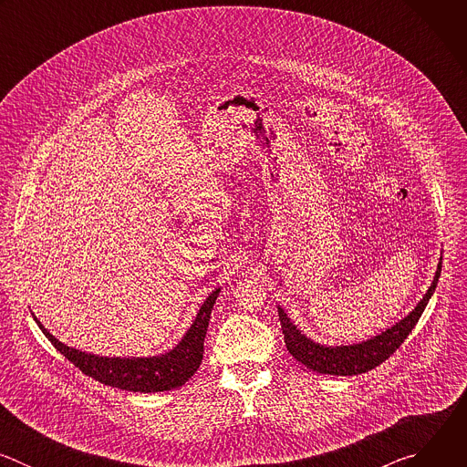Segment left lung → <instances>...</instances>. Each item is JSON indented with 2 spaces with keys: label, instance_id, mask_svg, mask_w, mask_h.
I'll use <instances>...</instances> for the list:
<instances>
[{
  "label": "left lung",
  "instance_id": "8db88e82",
  "mask_svg": "<svg viewBox=\"0 0 467 467\" xmlns=\"http://www.w3.org/2000/svg\"><path fill=\"white\" fill-rule=\"evenodd\" d=\"M441 274V258L438 264V270L434 275V281L423 299L416 305V308L403 317L393 327L386 328L380 335L353 346H321L314 340L306 338L303 332L292 323L288 314L279 306V319L285 335V344L290 355L305 364L308 369L323 373V375H360L366 373L377 366H380L386 358H389L401 344L407 340V337L420 321L431 296L436 290L438 279Z\"/></svg>",
  "mask_w": 467,
  "mask_h": 467
}]
</instances>
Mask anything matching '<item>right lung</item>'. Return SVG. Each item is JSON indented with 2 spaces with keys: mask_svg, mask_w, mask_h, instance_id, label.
<instances>
[{
  "mask_svg": "<svg viewBox=\"0 0 467 467\" xmlns=\"http://www.w3.org/2000/svg\"><path fill=\"white\" fill-rule=\"evenodd\" d=\"M220 296L216 288L199 308L193 323L186 330L181 342L164 355L146 357V358H119V357H99L90 355L66 344L58 342L49 330L35 317L46 338L55 346V349L68 358L76 368L85 375L96 379L101 384L127 389V391H168L182 386L199 368L203 360V344L207 337V328L211 321V312Z\"/></svg>",
  "mask_w": 467,
  "mask_h": 467,
  "instance_id": "add662e5",
  "label": "right lung"
}]
</instances>
